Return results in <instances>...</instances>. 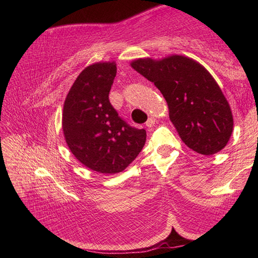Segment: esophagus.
Listing matches in <instances>:
<instances>
[{
    "mask_svg": "<svg viewBox=\"0 0 258 258\" xmlns=\"http://www.w3.org/2000/svg\"><path fill=\"white\" fill-rule=\"evenodd\" d=\"M155 118L154 117H150V118H148V120L146 121V126L147 127H152V126H154V124H155Z\"/></svg>",
    "mask_w": 258,
    "mask_h": 258,
    "instance_id": "34e87169",
    "label": "esophagus"
}]
</instances>
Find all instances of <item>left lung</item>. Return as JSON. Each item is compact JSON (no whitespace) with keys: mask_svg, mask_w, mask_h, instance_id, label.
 Returning a JSON list of instances; mask_svg holds the SVG:
<instances>
[{"mask_svg":"<svg viewBox=\"0 0 258 258\" xmlns=\"http://www.w3.org/2000/svg\"><path fill=\"white\" fill-rule=\"evenodd\" d=\"M164 95L169 119L183 142L198 154H217L233 132V116L221 87L203 64L185 55L130 63Z\"/></svg>","mask_w":258,"mask_h":258,"instance_id":"obj_1","label":"left lung"}]
</instances>
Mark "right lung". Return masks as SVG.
Masks as SVG:
<instances>
[{
  "label": "right lung",
  "mask_w": 258,
  "mask_h": 258,
  "mask_svg": "<svg viewBox=\"0 0 258 258\" xmlns=\"http://www.w3.org/2000/svg\"><path fill=\"white\" fill-rule=\"evenodd\" d=\"M115 61L90 64L72 85L63 103L66 143L81 164L102 174L123 172L146 143V130L131 127L109 101Z\"/></svg>",
  "instance_id": "obj_1"
}]
</instances>
